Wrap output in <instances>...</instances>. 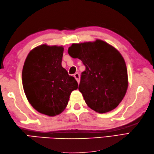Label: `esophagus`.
Listing matches in <instances>:
<instances>
[{"instance_id": "esophagus-1", "label": "esophagus", "mask_w": 154, "mask_h": 154, "mask_svg": "<svg viewBox=\"0 0 154 154\" xmlns=\"http://www.w3.org/2000/svg\"><path fill=\"white\" fill-rule=\"evenodd\" d=\"M74 77L75 78V79L77 81L78 83H79V77H80V75L78 73H76L74 74Z\"/></svg>"}]
</instances>
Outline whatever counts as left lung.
Returning a JSON list of instances; mask_svg holds the SVG:
<instances>
[{
  "label": "left lung",
  "mask_w": 154,
  "mask_h": 154,
  "mask_svg": "<svg viewBox=\"0 0 154 154\" xmlns=\"http://www.w3.org/2000/svg\"><path fill=\"white\" fill-rule=\"evenodd\" d=\"M71 57L85 66L79 90L88 106L99 113L112 110L120 104L128 89L126 63L116 49L106 42L73 44L68 49Z\"/></svg>",
  "instance_id": "8db88e82"
}]
</instances>
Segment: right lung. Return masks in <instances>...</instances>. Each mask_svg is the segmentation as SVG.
Segmentation results:
<instances>
[{
	"mask_svg": "<svg viewBox=\"0 0 154 154\" xmlns=\"http://www.w3.org/2000/svg\"><path fill=\"white\" fill-rule=\"evenodd\" d=\"M63 53V46L41 45L28 54L22 69L23 88L29 103L50 116L63 112L71 92L78 88L77 81L61 66Z\"/></svg>",
	"mask_w": 154,
	"mask_h": 154,
	"instance_id": "right-lung-1",
	"label": "right lung"
}]
</instances>
